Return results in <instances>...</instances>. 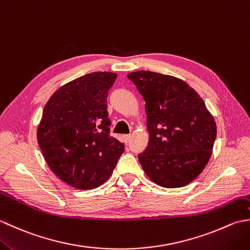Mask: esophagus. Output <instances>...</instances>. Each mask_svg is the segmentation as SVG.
I'll return each mask as SVG.
<instances>
[{"label":"esophagus","mask_w":250,"mask_h":250,"mask_svg":"<svg viewBox=\"0 0 250 250\" xmlns=\"http://www.w3.org/2000/svg\"><path fill=\"white\" fill-rule=\"evenodd\" d=\"M131 141V135H124V142L125 143V144H128V143H130Z\"/></svg>","instance_id":"34e87169"}]
</instances>
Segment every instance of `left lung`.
<instances>
[{"mask_svg":"<svg viewBox=\"0 0 250 250\" xmlns=\"http://www.w3.org/2000/svg\"><path fill=\"white\" fill-rule=\"evenodd\" d=\"M145 101L149 141L139 160L147 176L178 188L199 176L209 160L216 124L204 101L188 83L149 71L126 75Z\"/></svg>","mask_w":250,"mask_h":250,"instance_id":"1","label":"left lung"}]
</instances>
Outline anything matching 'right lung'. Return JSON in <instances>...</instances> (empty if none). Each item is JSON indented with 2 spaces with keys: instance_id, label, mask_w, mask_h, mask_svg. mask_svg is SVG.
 Listing matches in <instances>:
<instances>
[{
  "instance_id": "1",
  "label": "right lung",
  "mask_w": 250,
  "mask_h": 250,
  "mask_svg": "<svg viewBox=\"0 0 250 250\" xmlns=\"http://www.w3.org/2000/svg\"><path fill=\"white\" fill-rule=\"evenodd\" d=\"M117 74L94 72L64 84L46 103L37 142L51 171L74 188L108 179L125 145L110 136L108 91Z\"/></svg>"
}]
</instances>
